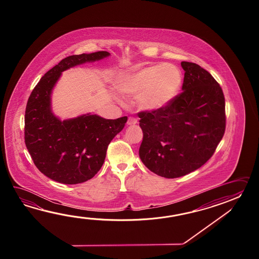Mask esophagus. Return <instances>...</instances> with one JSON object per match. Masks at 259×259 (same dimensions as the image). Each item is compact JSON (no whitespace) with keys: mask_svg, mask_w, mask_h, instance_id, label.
Listing matches in <instances>:
<instances>
[{"mask_svg":"<svg viewBox=\"0 0 259 259\" xmlns=\"http://www.w3.org/2000/svg\"><path fill=\"white\" fill-rule=\"evenodd\" d=\"M137 122V118H135L134 116H128V118H127V125H135Z\"/></svg>","mask_w":259,"mask_h":259,"instance_id":"1","label":"esophagus"}]
</instances>
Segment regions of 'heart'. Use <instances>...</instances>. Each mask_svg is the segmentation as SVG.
I'll return each mask as SVG.
<instances>
[{
  "label": "heart",
  "instance_id": "1",
  "mask_svg": "<svg viewBox=\"0 0 259 259\" xmlns=\"http://www.w3.org/2000/svg\"><path fill=\"white\" fill-rule=\"evenodd\" d=\"M181 69L169 63L137 66L122 73L117 78L116 87L122 94H137L141 109L159 110L170 104L182 88Z\"/></svg>",
  "mask_w": 259,
  "mask_h": 259
}]
</instances>
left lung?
Returning <instances> with one entry per match:
<instances>
[{
	"label": "left lung",
	"mask_w": 259,
	"mask_h": 259,
	"mask_svg": "<svg viewBox=\"0 0 259 259\" xmlns=\"http://www.w3.org/2000/svg\"><path fill=\"white\" fill-rule=\"evenodd\" d=\"M182 66V94L162 109L138 113L143 132L141 160L166 179L185 176L205 164L225 132V98L220 84L197 64L183 61Z\"/></svg>",
	"instance_id": "left-lung-1"
}]
</instances>
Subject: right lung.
<instances>
[{
    "label": "right lung",
    "instance_id": "1",
    "mask_svg": "<svg viewBox=\"0 0 259 259\" xmlns=\"http://www.w3.org/2000/svg\"><path fill=\"white\" fill-rule=\"evenodd\" d=\"M109 55L100 51L67 56L44 74L28 98L25 143L35 165L53 181L77 184L94 178L105 162L111 141L125 127L127 116L105 119L87 114L62 121L51 109L52 91L62 72Z\"/></svg>",
    "mask_w": 259,
    "mask_h": 259
}]
</instances>
